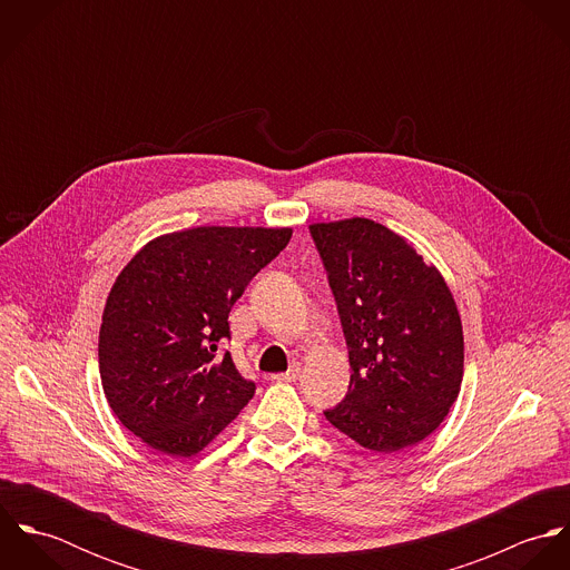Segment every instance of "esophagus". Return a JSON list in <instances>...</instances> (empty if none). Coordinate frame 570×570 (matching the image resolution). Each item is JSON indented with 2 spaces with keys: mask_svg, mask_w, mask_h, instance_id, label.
Wrapping results in <instances>:
<instances>
[{
  "mask_svg": "<svg viewBox=\"0 0 570 570\" xmlns=\"http://www.w3.org/2000/svg\"><path fill=\"white\" fill-rule=\"evenodd\" d=\"M301 375V364H292V368L287 373H278V375H272L269 380L272 382H296Z\"/></svg>",
  "mask_w": 570,
  "mask_h": 570,
  "instance_id": "esophagus-1",
  "label": "esophagus"
}]
</instances>
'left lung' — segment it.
Segmentation results:
<instances>
[{
    "instance_id": "1",
    "label": "left lung",
    "mask_w": 570,
    "mask_h": 570,
    "mask_svg": "<svg viewBox=\"0 0 570 570\" xmlns=\"http://www.w3.org/2000/svg\"><path fill=\"white\" fill-rule=\"evenodd\" d=\"M344 331L351 382L325 416L366 450L423 441L456 402L463 326L450 287L404 237L364 217L309 226Z\"/></svg>"
}]
</instances>
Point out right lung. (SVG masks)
<instances>
[{"mask_svg":"<svg viewBox=\"0 0 570 570\" xmlns=\"http://www.w3.org/2000/svg\"><path fill=\"white\" fill-rule=\"evenodd\" d=\"M292 228L204 226L145 245L102 314L98 366L120 423L168 456L202 452L252 400L230 353L228 314Z\"/></svg>","mask_w":570,"mask_h":570,"instance_id":"1","label":"right lung"}]
</instances>
